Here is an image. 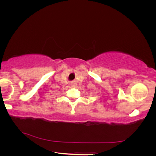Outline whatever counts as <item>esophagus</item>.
<instances>
[{"instance_id": "obj_1", "label": "esophagus", "mask_w": 156, "mask_h": 156, "mask_svg": "<svg viewBox=\"0 0 156 156\" xmlns=\"http://www.w3.org/2000/svg\"><path fill=\"white\" fill-rule=\"evenodd\" d=\"M70 85L72 86V87H75V86H76V84H75V83H73V82H72V83H71Z\"/></svg>"}]
</instances>
